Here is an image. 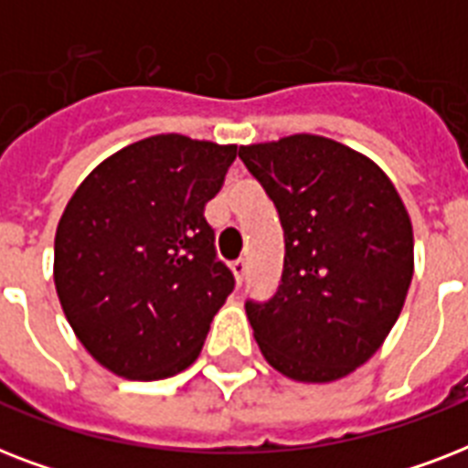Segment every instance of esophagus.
<instances>
[{
	"mask_svg": "<svg viewBox=\"0 0 468 468\" xmlns=\"http://www.w3.org/2000/svg\"><path fill=\"white\" fill-rule=\"evenodd\" d=\"M230 270H233V274H235V282H238V284H242V282H245V277H248V262H245V260H238V262H233V267H230Z\"/></svg>",
	"mask_w": 468,
	"mask_h": 468,
	"instance_id": "1",
	"label": "esophagus"
}]
</instances>
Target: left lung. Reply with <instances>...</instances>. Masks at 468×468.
<instances>
[{"label":"left lung","mask_w":468,"mask_h":468,"mask_svg":"<svg viewBox=\"0 0 468 468\" xmlns=\"http://www.w3.org/2000/svg\"><path fill=\"white\" fill-rule=\"evenodd\" d=\"M284 228L277 293L248 301L264 359L327 384L362 367L391 333L413 279V226L377 162L323 135L240 145Z\"/></svg>","instance_id":"left-lung-1"}]
</instances>
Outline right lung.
I'll list each match as a JSON object with an SVG mask.
<instances>
[{"instance_id":"obj_1","label":"right lung","mask_w":468,"mask_h":468,"mask_svg":"<svg viewBox=\"0 0 468 468\" xmlns=\"http://www.w3.org/2000/svg\"><path fill=\"white\" fill-rule=\"evenodd\" d=\"M238 145L165 133L91 169L55 233L53 277L84 349L113 374L157 381L184 371L233 292L204 208Z\"/></svg>"}]
</instances>
